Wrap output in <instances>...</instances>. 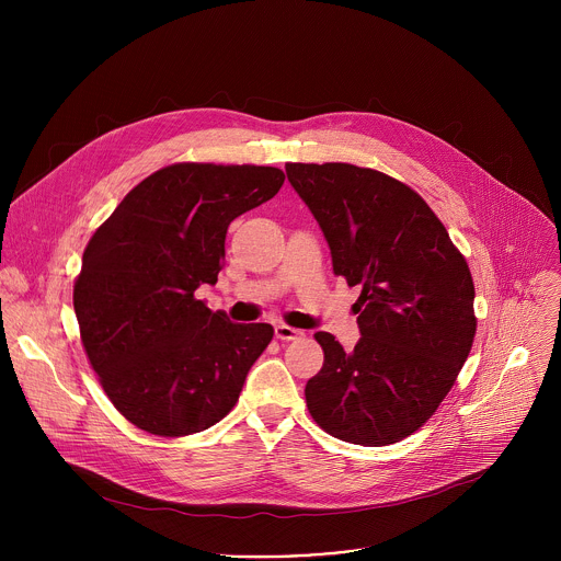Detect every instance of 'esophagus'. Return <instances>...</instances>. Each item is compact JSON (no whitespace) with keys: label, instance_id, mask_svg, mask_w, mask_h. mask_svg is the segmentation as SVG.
I'll list each match as a JSON object with an SVG mask.
<instances>
[{"label":"esophagus","instance_id":"34e87169","mask_svg":"<svg viewBox=\"0 0 561 561\" xmlns=\"http://www.w3.org/2000/svg\"><path fill=\"white\" fill-rule=\"evenodd\" d=\"M301 335H304V333L297 331V329H293V327H286V324H277V327H275V337L282 340V342H293V340H297V337H301Z\"/></svg>","mask_w":561,"mask_h":561}]
</instances>
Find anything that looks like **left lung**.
<instances>
[{"label":"left lung","mask_w":561,"mask_h":561,"mask_svg":"<svg viewBox=\"0 0 561 561\" xmlns=\"http://www.w3.org/2000/svg\"><path fill=\"white\" fill-rule=\"evenodd\" d=\"M331 247L333 271L362 286L359 342L314 340L324 366L306 383L308 413L329 435L388 446L431 420L474 340V286L444 224L407 184L353 164H286Z\"/></svg>","instance_id":"8db88e82"}]
</instances>
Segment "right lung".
<instances>
[{
    "label": "right lung",
    "instance_id": "1",
    "mask_svg": "<svg viewBox=\"0 0 561 561\" xmlns=\"http://www.w3.org/2000/svg\"><path fill=\"white\" fill-rule=\"evenodd\" d=\"M273 167L171 164L139 182L95 230L72 288L84 351L137 428L184 437L237 404L271 324H232L195 290L215 284L228 224L277 195Z\"/></svg>",
    "mask_w": 561,
    "mask_h": 561
}]
</instances>
